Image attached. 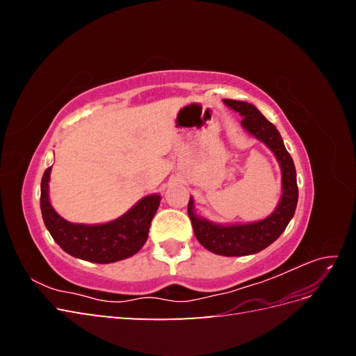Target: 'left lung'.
<instances>
[{
	"label": "left lung",
	"mask_w": 356,
	"mask_h": 356,
	"mask_svg": "<svg viewBox=\"0 0 356 356\" xmlns=\"http://www.w3.org/2000/svg\"><path fill=\"white\" fill-rule=\"evenodd\" d=\"M222 102L239 113L242 115L241 124L245 131L261 141L275 154L282 174L281 200L264 220L242 224H218L197 215L193 197H190L187 211L197 241L208 251L224 257L251 255L272 245L294 217L298 200L296 166L293 157L286 152L281 134L252 104L233 99H224Z\"/></svg>",
	"instance_id": "left-lung-1"
}]
</instances>
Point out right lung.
<instances>
[{"label":"right lung","instance_id":"add662e5","mask_svg":"<svg viewBox=\"0 0 356 356\" xmlns=\"http://www.w3.org/2000/svg\"><path fill=\"white\" fill-rule=\"evenodd\" d=\"M51 168L41 179V213L47 230L67 254L80 260L108 264L135 255L148 238L152 220L160 204V195L138 200L122 217L105 224H74L53 209L49 199Z\"/></svg>","mask_w":356,"mask_h":356}]
</instances>
